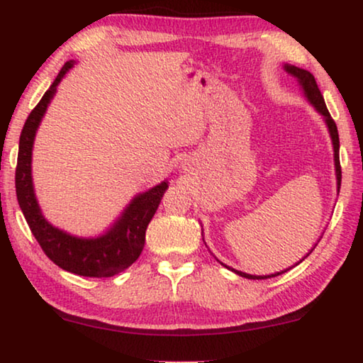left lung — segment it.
<instances>
[{
	"label": "left lung",
	"mask_w": 363,
	"mask_h": 363,
	"mask_svg": "<svg viewBox=\"0 0 363 363\" xmlns=\"http://www.w3.org/2000/svg\"><path fill=\"white\" fill-rule=\"evenodd\" d=\"M286 72L291 73V75H295L299 83L303 85V90L304 94H306L309 101H311L314 106L319 113L323 114L324 119H325V124H328L329 128V133H330V138H333V145H334V162H335V175H337V186L340 188V180H342V170H340V160H339V133H337V125H335L334 119L330 118V114L328 111V108H325V103H324V98L321 91H319V86L316 80H314V77L309 73L308 70H303V68H298L295 65H285ZM229 269V267H228ZM233 270V269H230ZM238 275L240 277H245V278H250V280H265V278H272V277H277V275H281L283 272L280 273H275V275H267V277H255V275H249V273H242V272H238L234 270Z\"/></svg>",
	"instance_id": "8db88e82"
}]
</instances>
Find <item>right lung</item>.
<instances>
[{
  "label": "right lung",
  "mask_w": 363,
  "mask_h": 363,
  "mask_svg": "<svg viewBox=\"0 0 363 363\" xmlns=\"http://www.w3.org/2000/svg\"><path fill=\"white\" fill-rule=\"evenodd\" d=\"M72 65L73 62L70 60L62 67L54 83L44 93L38 106L30 111L23 130H21L18 165H16V194H18L19 206L23 209L24 218L28 220L35 240L55 265L82 277H113L128 269L139 259L145 244L147 225L154 218L169 185L162 182L152 190L135 196L121 219L113 225V229L101 238L78 239L47 223L34 196L33 178H30V155H33L35 130L44 116L47 104L55 94L57 85Z\"/></svg>",
  "instance_id": "obj_1"
}]
</instances>
